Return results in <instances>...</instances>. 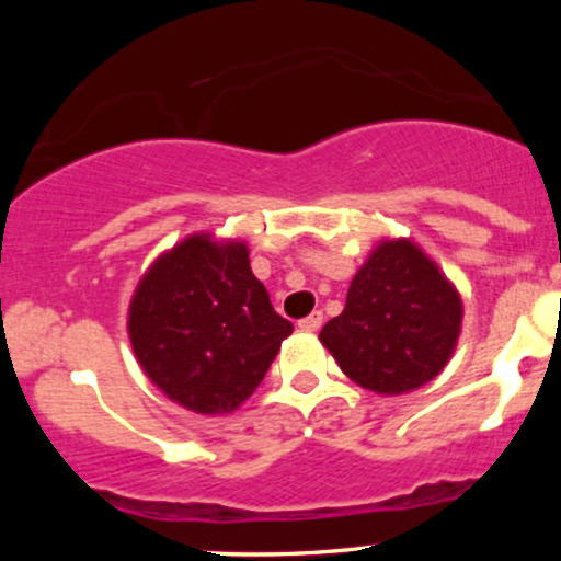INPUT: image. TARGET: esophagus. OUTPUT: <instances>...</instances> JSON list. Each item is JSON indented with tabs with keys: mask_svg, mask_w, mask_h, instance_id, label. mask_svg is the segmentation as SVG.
Listing matches in <instances>:
<instances>
[{
	"mask_svg": "<svg viewBox=\"0 0 561 561\" xmlns=\"http://www.w3.org/2000/svg\"><path fill=\"white\" fill-rule=\"evenodd\" d=\"M321 324H324V313L313 311L311 317H306V319L298 321V330H302V332H317V330H321Z\"/></svg>",
	"mask_w": 561,
	"mask_h": 561,
	"instance_id": "esophagus-1",
	"label": "esophagus"
}]
</instances>
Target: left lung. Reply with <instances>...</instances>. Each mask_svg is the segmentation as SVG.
<instances>
[{
    "label": "left lung",
    "instance_id": "obj_1",
    "mask_svg": "<svg viewBox=\"0 0 561 561\" xmlns=\"http://www.w3.org/2000/svg\"><path fill=\"white\" fill-rule=\"evenodd\" d=\"M461 317V295L420 244L382 240L319 340L353 382L377 396H401L440 375Z\"/></svg>",
    "mask_w": 561,
    "mask_h": 561
}]
</instances>
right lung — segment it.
Wrapping results in <instances>:
<instances>
[{"instance_id":"1","label":"right lung","mask_w":561,"mask_h":561,"mask_svg":"<svg viewBox=\"0 0 561 561\" xmlns=\"http://www.w3.org/2000/svg\"><path fill=\"white\" fill-rule=\"evenodd\" d=\"M293 324L250 272L248 244L192 234L141 276L128 306L134 356L152 385L195 414L253 396Z\"/></svg>"}]
</instances>
